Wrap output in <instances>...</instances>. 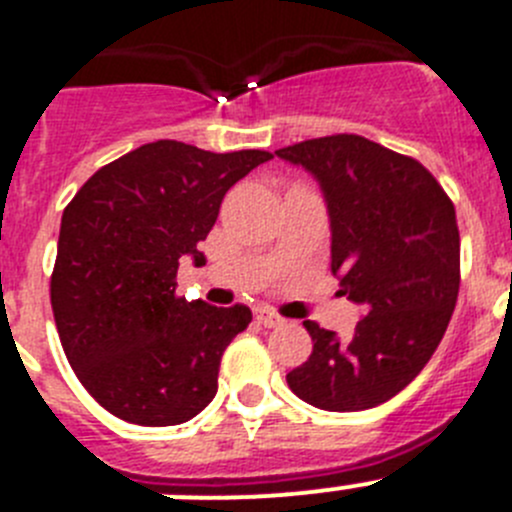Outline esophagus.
I'll return each mask as SVG.
<instances>
[{
	"mask_svg": "<svg viewBox=\"0 0 512 512\" xmlns=\"http://www.w3.org/2000/svg\"><path fill=\"white\" fill-rule=\"evenodd\" d=\"M253 317H256V322H259V325H264V327L284 325V320H281L279 314H276L274 309H269V307H259L256 312H253Z\"/></svg>",
	"mask_w": 512,
	"mask_h": 512,
	"instance_id": "34e87169",
	"label": "esophagus"
}]
</instances>
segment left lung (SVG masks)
<instances>
[{
  "label": "left lung",
  "instance_id": "left-lung-1",
  "mask_svg": "<svg viewBox=\"0 0 512 512\" xmlns=\"http://www.w3.org/2000/svg\"><path fill=\"white\" fill-rule=\"evenodd\" d=\"M320 182L340 294L363 304L350 340L307 320L314 348L287 375L302 401L325 411L386 403L421 373L452 320L459 231L447 192L414 157L358 134L279 149Z\"/></svg>",
  "mask_w": 512,
  "mask_h": 512
}]
</instances>
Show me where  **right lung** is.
Returning a JSON list of instances; mask_svg holds the SVG:
<instances>
[{
	"label": "right lung",
	"mask_w": 512,
	"mask_h": 512,
	"mask_svg": "<svg viewBox=\"0 0 512 512\" xmlns=\"http://www.w3.org/2000/svg\"><path fill=\"white\" fill-rule=\"evenodd\" d=\"M269 159L159 139L101 167L63 210L50 304L70 368L109 414L175 426L213 401L251 309L177 297V269L203 261L225 192Z\"/></svg>",
	"instance_id": "add662e5"
}]
</instances>
